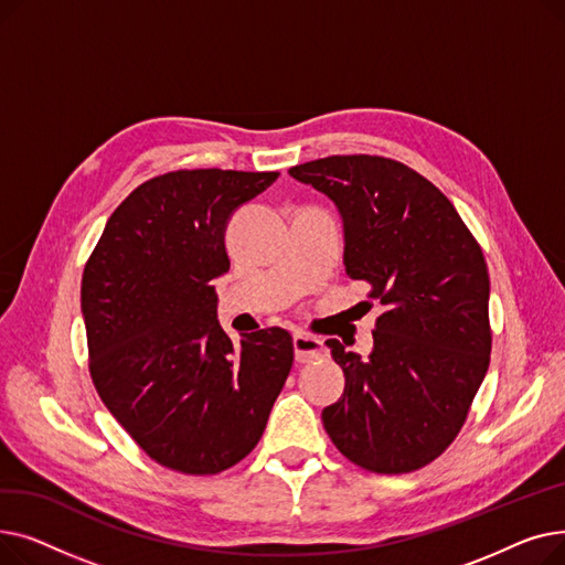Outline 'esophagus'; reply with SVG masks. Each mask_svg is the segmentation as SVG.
Instances as JSON below:
<instances>
[{
  "instance_id": "obj_1",
  "label": "esophagus",
  "mask_w": 565,
  "mask_h": 565,
  "mask_svg": "<svg viewBox=\"0 0 565 565\" xmlns=\"http://www.w3.org/2000/svg\"><path fill=\"white\" fill-rule=\"evenodd\" d=\"M292 348H295V360H298L300 364H309L313 360L328 358V348L322 345V341L311 334H305V332H298L292 337Z\"/></svg>"
}]
</instances>
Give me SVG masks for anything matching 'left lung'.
Masks as SVG:
<instances>
[{
	"mask_svg": "<svg viewBox=\"0 0 565 565\" xmlns=\"http://www.w3.org/2000/svg\"><path fill=\"white\" fill-rule=\"evenodd\" d=\"M288 173L337 203L345 273L384 307L366 360L328 341L345 390L322 426L369 471L422 469L456 439L490 366L483 252L454 203L403 162L330 156Z\"/></svg>",
	"mask_w": 565,
	"mask_h": 565,
	"instance_id": "1",
	"label": "left lung"
}]
</instances>
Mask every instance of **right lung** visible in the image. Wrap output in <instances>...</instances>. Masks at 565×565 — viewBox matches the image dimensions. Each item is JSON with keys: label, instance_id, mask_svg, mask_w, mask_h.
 I'll return each instance as SVG.
<instances>
[{"label": "right lung", "instance_id": "add662e5", "mask_svg": "<svg viewBox=\"0 0 565 565\" xmlns=\"http://www.w3.org/2000/svg\"><path fill=\"white\" fill-rule=\"evenodd\" d=\"M277 171L181 169L116 207L82 275L96 392L162 467L207 477L258 444L292 366V337L233 343L213 281L228 270L226 224Z\"/></svg>", "mask_w": 565, "mask_h": 565}]
</instances>
